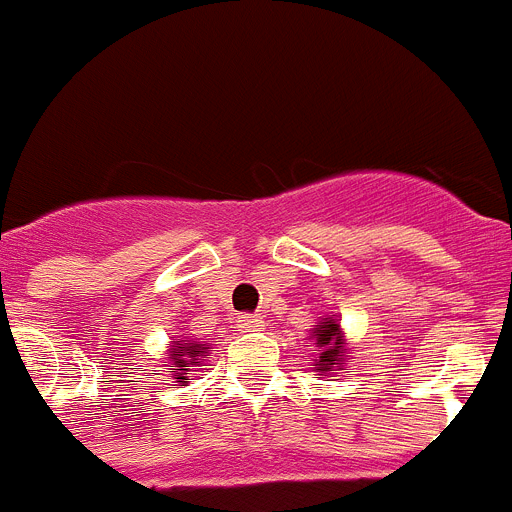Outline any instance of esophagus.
<instances>
[{
	"label": "esophagus",
	"instance_id": "1",
	"mask_svg": "<svg viewBox=\"0 0 512 512\" xmlns=\"http://www.w3.org/2000/svg\"><path fill=\"white\" fill-rule=\"evenodd\" d=\"M238 328L243 330H261L264 328V318L261 315H251V312H246V315H238Z\"/></svg>",
	"mask_w": 512,
	"mask_h": 512
}]
</instances>
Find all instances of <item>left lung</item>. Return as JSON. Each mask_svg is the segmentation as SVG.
Masks as SVG:
<instances>
[{
    "label": "left lung",
    "mask_w": 512,
    "mask_h": 512,
    "mask_svg": "<svg viewBox=\"0 0 512 512\" xmlns=\"http://www.w3.org/2000/svg\"><path fill=\"white\" fill-rule=\"evenodd\" d=\"M315 341L323 348V351H320V361L315 366H318L320 372H333V364H341L343 354H346L343 338L341 333H338V323H330L328 320V325L315 328Z\"/></svg>",
    "instance_id": "1"
}]
</instances>
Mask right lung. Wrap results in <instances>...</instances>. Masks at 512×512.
Masks as SVG:
<instances>
[{
	"mask_svg": "<svg viewBox=\"0 0 512 512\" xmlns=\"http://www.w3.org/2000/svg\"><path fill=\"white\" fill-rule=\"evenodd\" d=\"M205 346H200V343H176V348L171 351L169 359H174V366H179L174 374V379H184L182 374H187V369L184 366H197L200 364V356H205Z\"/></svg>",
	"mask_w": 512,
	"mask_h": 512,
	"instance_id": "obj_1",
	"label": "right lung"
}]
</instances>
